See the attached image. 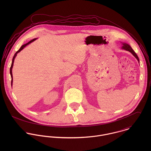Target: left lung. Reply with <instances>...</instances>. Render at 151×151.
Returning a JSON list of instances; mask_svg holds the SVG:
<instances>
[{
	"label": "left lung",
	"instance_id": "left-lung-1",
	"mask_svg": "<svg viewBox=\"0 0 151 151\" xmlns=\"http://www.w3.org/2000/svg\"><path fill=\"white\" fill-rule=\"evenodd\" d=\"M121 43H122V42H121ZM122 44H123V46H122V49H124V50H127V51H129V52H131V53L132 54V55L137 59L138 62L139 63V58H138V56L137 55V54L135 53V52L133 50V49H132V47L129 46V44H127V43H122Z\"/></svg>",
	"mask_w": 151,
	"mask_h": 151
}]
</instances>
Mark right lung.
Masks as SVG:
<instances>
[{"label": "right lung", "instance_id": "obj_1", "mask_svg": "<svg viewBox=\"0 0 151 151\" xmlns=\"http://www.w3.org/2000/svg\"><path fill=\"white\" fill-rule=\"evenodd\" d=\"M37 38H34V39H33V40H32L31 41H30L29 42H28V43H25V44H24V45H22V46H21V47L20 48V49L17 51V52H16V53L14 54V56H13V60H12V65H11V67H10V75H11V77H12V81H11V85H12H12H13V74H12V68H13V63H14V59H15V58L16 57V56H17V54L18 53H19L21 50H22L27 45H29V43H31V42H32L33 41H35L36 40H37Z\"/></svg>", "mask_w": 151, "mask_h": 151}]
</instances>
